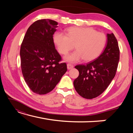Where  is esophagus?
I'll list each match as a JSON object with an SVG mask.
<instances>
[{"mask_svg": "<svg viewBox=\"0 0 133 133\" xmlns=\"http://www.w3.org/2000/svg\"><path fill=\"white\" fill-rule=\"evenodd\" d=\"M67 69L68 70H70L71 69L73 68V65H72L71 64H67Z\"/></svg>", "mask_w": 133, "mask_h": 133, "instance_id": "34e87169", "label": "esophagus"}]
</instances>
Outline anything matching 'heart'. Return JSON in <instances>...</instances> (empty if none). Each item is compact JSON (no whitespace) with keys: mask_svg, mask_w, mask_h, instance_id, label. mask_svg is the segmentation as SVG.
Instances as JSON below:
<instances>
[{"mask_svg":"<svg viewBox=\"0 0 133 133\" xmlns=\"http://www.w3.org/2000/svg\"><path fill=\"white\" fill-rule=\"evenodd\" d=\"M54 42L62 55H66L74 48L76 50L64 56L65 61L76 63L84 58L85 62L96 59L101 55L106 44L107 38L103 33L91 28L71 27L67 33L56 32Z\"/></svg>","mask_w":133,"mask_h":133,"instance_id":"heart-1","label":"heart"}]
</instances>
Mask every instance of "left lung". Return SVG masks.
Wrapping results in <instances>:
<instances>
[{"label": "left lung", "mask_w": 133, "mask_h": 133, "mask_svg": "<svg viewBox=\"0 0 133 133\" xmlns=\"http://www.w3.org/2000/svg\"><path fill=\"white\" fill-rule=\"evenodd\" d=\"M107 43L100 56L85 65L75 66L79 71L73 84L80 96L92 99L107 88L116 75L120 59L118 44L113 33L107 34Z\"/></svg>", "instance_id": "1"}]
</instances>
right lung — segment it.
Wrapping results in <instances>:
<instances>
[{"label": "right lung", "mask_w": 133, "mask_h": 133, "mask_svg": "<svg viewBox=\"0 0 133 133\" xmlns=\"http://www.w3.org/2000/svg\"><path fill=\"white\" fill-rule=\"evenodd\" d=\"M57 22L50 19L36 21L28 28L20 56L21 69L29 88L38 94L53 90L67 71L65 63L55 49L53 36Z\"/></svg>", "instance_id": "add662e5"}]
</instances>
